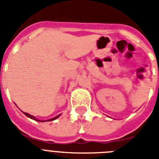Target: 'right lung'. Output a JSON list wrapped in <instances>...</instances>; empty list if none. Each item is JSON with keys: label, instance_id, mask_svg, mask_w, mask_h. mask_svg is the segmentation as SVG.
<instances>
[{"label": "right lung", "instance_id": "1", "mask_svg": "<svg viewBox=\"0 0 159 159\" xmlns=\"http://www.w3.org/2000/svg\"><path fill=\"white\" fill-rule=\"evenodd\" d=\"M24 114H25V115L26 116H28V117H30V118H31V119H33V120H36V121H40V120H37V119H36L35 117H34V116H31V115H30V114H28V113H26V112H24ZM59 116H60V115H58V116H56V117H54V118L50 119V120H47V121L54 120H56V119H57V118H58V117H59ZM40 122H43V121L41 120Z\"/></svg>", "mask_w": 159, "mask_h": 159}]
</instances>
